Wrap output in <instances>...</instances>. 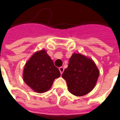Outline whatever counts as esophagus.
I'll list each match as a JSON object with an SVG mask.
<instances>
[{
    "instance_id": "1",
    "label": "esophagus",
    "mask_w": 120,
    "mask_h": 120,
    "mask_svg": "<svg viewBox=\"0 0 120 120\" xmlns=\"http://www.w3.org/2000/svg\"><path fill=\"white\" fill-rule=\"evenodd\" d=\"M59 70H60V73L62 74L63 72H64V68H63V67H60V68H59Z\"/></svg>"
}]
</instances>
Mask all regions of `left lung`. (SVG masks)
I'll return each mask as SVG.
<instances>
[{
    "mask_svg": "<svg viewBox=\"0 0 120 120\" xmlns=\"http://www.w3.org/2000/svg\"><path fill=\"white\" fill-rule=\"evenodd\" d=\"M99 75L100 71L92 59L79 53H73L62 78L66 80L71 94L82 96L94 89Z\"/></svg>",
    "mask_w": 120,
    "mask_h": 120,
    "instance_id": "1",
    "label": "left lung"
}]
</instances>
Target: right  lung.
Segmentation results:
<instances>
[{
    "instance_id": "obj_1",
    "label": "right lung",
    "mask_w": 120,
    "mask_h": 120,
    "mask_svg": "<svg viewBox=\"0 0 120 120\" xmlns=\"http://www.w3.org/2000/svg\"><path fill=\"white\" fill-rule=\"evenodd\" d=\"M60 76V71L44 49L36 52L30 58L23 72L25 83L38 93L47 91L51 87L55 79Z\"/></svg>"
}]
</instances>
